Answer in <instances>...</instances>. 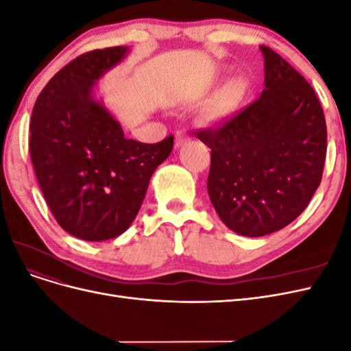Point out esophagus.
<instances>
[{"instance_id":"obj_1","label":"esophagus","mask_w":351,"mask_h":351,"mask_svg":"<svg viewBox=\"0 0 351 351\" xmlns=\"http://www.w3.org/2000/svg\"><path fill=\"white\" fill-rule=\"evenodd\" d=\"M187 142H189V137L184 133H177L176 134V147L183 146Z\"/></svg>"}]
</instances>
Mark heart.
<instances>
[{"instance_id":"1","label":"heart","mask_w":351,"mask_h":351,"mask_svg":"<svg viewBox=\"0 0 351 351\" xmlns=\"http://www.w3.org/2000/svg\"><path fill=\"white\" fill-rule=\"evenodd\" d=\"M249 93V82L243 77L232 79L222 88L209 104V114L212 117H227L234 112Z\"/></svg>"}]
</instances>
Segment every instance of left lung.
Returning a JSON list of instances; mask_svg holds the SVG:
<instances>
[{"label": "left lung", "instance_id": "8db88e82", "mask_svg": "<svg viewBox=\"0 0 351 351\" xmlns=\"http://www.w3.org/2000/svg\"><path fill=\"white\" fill-rule=\"evenodd\" d=\"M265 89L217 129L196 132L210 147L208 195L237 234L261 237L289 226L322 180L326 123L313 88L277 52L261 47Z\"/></svg>", "mask_w": 351, "mask_h": 351}]
</instances>
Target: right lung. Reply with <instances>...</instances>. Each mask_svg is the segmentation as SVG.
<instances>
[{
  "instance_id": "right-lung-1",
  "label": "right lung",
  "mask_w": 351,
  "mask_h": 351,
  "mask_svg": "<svg viewBox=\"0 0 351 351\" xmlns=\"http://www.w3.org/2000/svg\"><path fill=\"white\" fill-rule=\"evenodd\" d=\"M129 47L86 52L62 67L35 102L29 151L39 187L60 227L88 240H110L132 226L149 180L173 151L127 139L121 124L95 99L93 88Z\"/></svg>"
}]
</instances>
